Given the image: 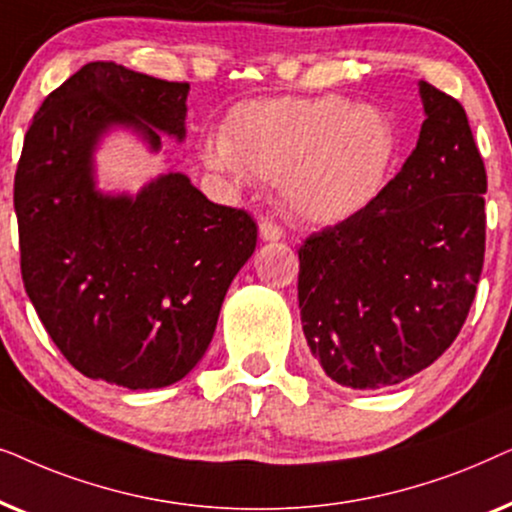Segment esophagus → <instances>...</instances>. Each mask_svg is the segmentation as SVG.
<instances>
[{
	"mask_svg": "<svg viewBox=\"0 0 512 512\" xmlns=\"http://www.w3.org/2000/svg\"><path fill=\"white\" fill-rule=\"evenodd\" d=\"M258 230H261V237L265 242H277V240H282V237H284V230L279 228L275 221H261Z\"/></svg>",
	"mask_w": 512,
	"mask_h": 512,
	"instance_id": "34e87169",
	"label": "esophagus"
}]
</instances>
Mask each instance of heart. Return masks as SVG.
Listing matches in <instances>:
<instances>
[{"instance_id": "1", "label": "heart", "mask_w": 512, "mask_h": 512, "mask_svg": "<svg viewBox=\"0 0 512 512\" xmlns=\"http://www.w3.org/2000/svg\"><path fill=\"white\" fill-rule=\"evenodd\" d=\"M398 156L387 111L342 95L270 97L237 107L226 135L202 158L228 179H277L284 207L300 221L333 226L359 216L382 193Z\"/></svg>"}]
</instances>
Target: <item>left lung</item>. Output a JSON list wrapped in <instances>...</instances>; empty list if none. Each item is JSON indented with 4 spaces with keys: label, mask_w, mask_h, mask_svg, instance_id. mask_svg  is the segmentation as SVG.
I'll return each instance as SVG.
<instances>
[{
    "label": "left lung",
    "mask_w": 512,
    "mask_h": 512,
    "mask_svg": "<svg viewBox=\"0 0 512 512\" xmlns=\"http://www.w3.org/2000/svg\"><path fill=\"white\" fill-rule=\"evenodd\" d=\"M415 151L354 219L298 249L307 347L333 382L380 389L431 366L457 338L485 263L487 172L461 104L419 83Z\"/></svg>",
    "instance_id": "8db88e82"
}]
</instances>
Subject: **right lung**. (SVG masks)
Wrapping results in <instances>:
<instances>
[{
  "mask_svg": "<svg viewBox=\"0 0 512 512\" xmlns=\"http://www.w3.org/2000/svg\"><path fill=\"white\" fill-rule=\"evenodd\" d=\"M188 83L88 62L46 97L25 135L13 207L20 272L46 333L93 380L160 389L191 373L221 303L256 249L244 209L214 205L181 172L135 198L95 188L93 151L111 125L186 135Z\"/></svg>",
  "mask_w": 512,
  "mask_h": 512,
  "instance_id": "add662e5",
  "label": "right lung"
}]
</instances>
